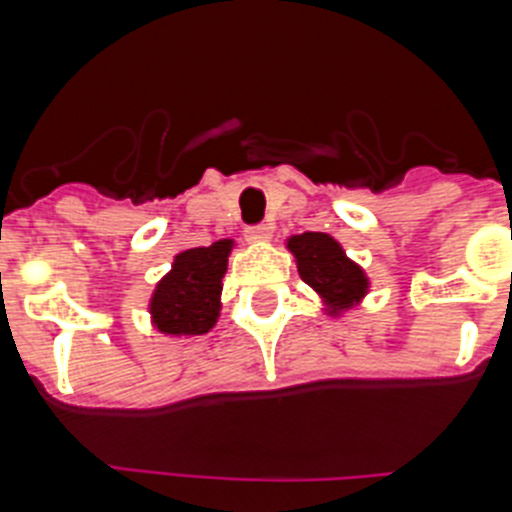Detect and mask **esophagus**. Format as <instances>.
Segmentation results:
<instances>
[{"label": "esophagus", "instance_id": "34e87169", "mask_svg": "<svg viewBox=\"0 0 512 512\" xmlns=\"http://www.w3.org/2000/svg\"><path fill=\"white\" fill-rule=\"evenodd\" d=\"M271 225H251V228H246V241L248 243H266L271 241Z\"/></svg>", "mask_w": 512, "mask_h": 512}]
</instances>
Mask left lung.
Masks as SVG:
<instances>
[{"instance_id": "obj_1", "label": "left lung", "mask_w": 512, "mask_h": 512, "mask_svg": "<svg viewBox=\"0 0 512 512\" xmlns=\"http://www.w3.org/2000/svg\"><path fill=\"white\" fill-rule=\"evenodd\" d=\"M289 253L295 256L302 282L315 289L328 315H343L361 305L369 292V277L351 261L341 243L328 233H302L287 238Z\"/></svg>"}]
</instances>
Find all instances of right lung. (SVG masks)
Wrapping results in <instances>:
<instances>
[{"instance_id":"1","label":"right lung","mask_w":512,"mask_h":512,"mask_svg":"<svg viewBox=\"0 0 512 512\" xmlns=\"http://www.w3.org/2000/svg\"><path fill=\"white\" fill-rule=\"evenodd\" d=\"M235 243L230 238L176 253L169 274L158 279L148 312L164 336H205L220 318L223 277Z\"/></svg>"}]
</instances>
